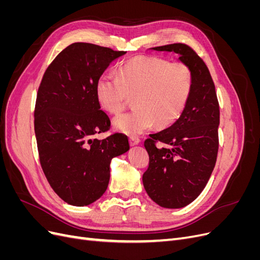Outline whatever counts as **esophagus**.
Instances as JSON below:
<instances>
[{
	"label": "esophagus",
	"mask_w": 260,
	"mask_h": 260,
	"mask_svg": "<svg viewBox=\"0 0 260 260\" xmlns=\"http://www.w3.org/2000/svg\"><path fill=\"white\" fill-rule=\"evenodd\" d=\"M140 139L138 138V137H135V136H131L130 138H129V142H130V145H137V144H139L140 143Z\"/></svg>",
	"instance_id": "esophagus-1"
}]
</instances>
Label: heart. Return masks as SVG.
<instances>
[{"label": "heart", "instance_id": "1", "mask_svg": "<svg viewBox=\"0 0 260 260\" xmlns=\"http://www.w3.org/2000/svg\"><path fill=\"white\" fill-rule=\"evenodd\" d=\"M193 77L184 62H170L153 55H139L122 64L118 76L103 75L95 84L100 106L108 114H120L133 99L136 108L116 117L115 129L138 136L156 124L175 123L191 98Z\"/></svg>", "mask_w": 260, "mask_h": 260}]
</instances>
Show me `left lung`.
<instances>
[{
	"mask_svg": "<svg viewBox=\"0 0 260 260\" xmlns=\"http://www.w3.org/2000/svg\"><path fill=\"white\" fill-rule=\"evenodd\" d=\"M152 50L177 53L193 77L192 94L183 114L144 142L149 156L142 178L146 193L161 207L181 208L202 193L215 168L219 103L209 70L191 46L174 43Z\"/></svg>",
	"mask_w": 260,
	"mask_h": 260,
	"instance_id": "1",
	"label": "left lung"
}]
</instances>
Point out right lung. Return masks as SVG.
<instances>
[{"label": "right lung", "mask_w": 260, "mask_h": 260, "mask_svg": "<svg viewBox=\"0 0 260 260\" xmlns=\"http://www.w3.org/2000/svg\"><path fill=\"white\" fill-rule=\"evenodd\" d=\"M127 52L77 42L62 50L46 68L35 107L39 158L51 187L74 206H86L106 191L109 165L129 151L127 136L114 133L101 109L95 84L109 64Z\"/></svg>", "instance_id": "right-lung-1"}]
</instances>
